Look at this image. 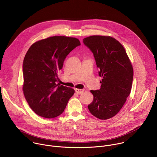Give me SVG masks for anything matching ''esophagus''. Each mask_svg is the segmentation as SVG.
<instances>
[{
  "instance_id": "1",
  "label": "esophagus",
  "mask_w": 157,
  "mask_h": 157,
  "mask_svg": "<svg viewBox=\"0 0 157 157\" xmlns=\"http://www.w3.org/2000/svg\"><path fill=\"white\" fill-rule=\"evenodd\" d=\"M75 91L78 94H81L84 91L83 89H75Z\"/></svg>"
}]
</instances>
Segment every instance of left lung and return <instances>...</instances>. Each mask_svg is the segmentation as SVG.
Masks as SVG:
<instances>
[{
    "label": "left lung",
    "mask_w": 157,
    "mask_h": 157,
    "mask_svg": "<svg viewBox=\"0 0 157 157\" xmlns=\"http://www.w3.org/2000/svg\"><path fill=\"white\" fill-rule=\"evenodd\" d=\"M83 43L93 53L102 78L99 90L91 91L94 99L87 107L96 117L109 119L119 113L130 93L132 66L124 47L113 37L93 35Z\"/></svg>",
    "instance_id": "8db88e82"
}]
</instances>
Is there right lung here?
I'll return each instance as SVG.
<instances>
[{"instance_id": "add662e5", "label": "right lung", "mask_w": 157, "mask_h": 157, "mask_svg": "<svg viewBox=\"0 0 157 157\" xmlns=\"http://www.w3.org/2000/svg\"><path fill=\"white\" fill-rule=\"evenodd\" d=\"M79 45L78 38L54 36L35 42L27 51L23 63V91L37 115L51 119L63 113L75 90L57 84L58 75L67 55Z\"/></svg>"}]
</instances>
